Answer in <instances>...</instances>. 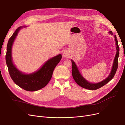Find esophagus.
I'll use <instances>...</instances> for the list:
<instances>
[{"mask_svg":"<svg viewBox=\"0 0 125 125\" xmlns=\"http://www.w3.org/2000/svg\"><path fill=\"white\" fill-rule=\"evenodd\" d=\"M62 56L64 57H66V58L68 57L69 56L68 52H66H66H63V54H62Z\"/></svg>","mask_w":125,"mask_h":125,"instance_id":"obj_1","label":"esophagus"}]
</instances>
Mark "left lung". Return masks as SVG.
Segmentation results:
<instances>
[{
    "mask_svg": "<svg viewBox=\"0 0 125 125\" xmlns=\"http://www.w3.org/2000/svg\"><path fill=\"white\" fill-rule=\"evenodd\" d=\"M109 33L111 34H113V33L112 31L109 32ZM114 36H115V40L116 41V50H117L116 54L115 57L114 63H113L111 73L109 75V76L106 79H105L104 80L102 81L99 83H90L88 82L84 78H83V77L81 75L80 73H79L78 68L76 65H75V63L73 60H71L72 74H73V77L74 81L79 85H80V86L82 87V88L88 89V90H95L101 88L102 86H103L106 83H107L110 81L113 78V77H114L116 73L117 68H118V58L119 54V47L118 46V41L117 40L116 36L115 35Z\"/></svg>",
    "mask_w": 125,
    "mask_h": 125,
    "instance_id": "8db88e82",
    "label": "left lung"
}]
</instances>
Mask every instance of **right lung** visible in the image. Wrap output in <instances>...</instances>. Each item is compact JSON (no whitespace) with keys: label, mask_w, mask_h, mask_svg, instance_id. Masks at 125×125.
<instances>
[{"label":"right lung","mask_w":125,"mask_h":125,"mask_svg":"<svg viewBox=\"0 0 125 125\" xmlns=\"http://www.w3.org/2000/svg\"><path fill=\"white\" fill-rule=\"evenodd\" d=\"M22 26L18 28L9 39L7 46L6 61L11 79L17 85L28 91H35L46 86L52 78L53 71L62 59L59 54L49 59L41 68L35 73L24 74L19 71L12 62L11 58V48L14 39Z\"/></svg>","instance_id":"add662e5"}]
</instances>
